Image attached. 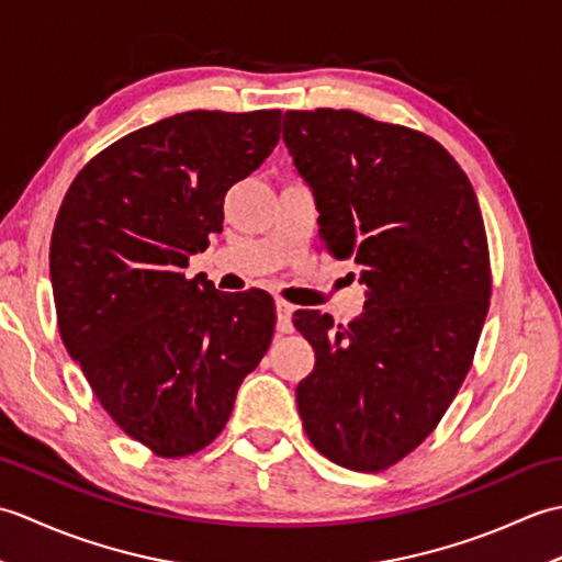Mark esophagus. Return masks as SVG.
<instances>
[{
  "label": "esophagus",
  "instance_id": "1",
  "mask_svg": "<svg viewBox=\"0 0 562 562\" xmlns=\"http://www.w3.org/2000/svg\"><path fill=\"white\" fill-rule=\"evenodd\" d=\"M274 312H278V330L280 333H292L294 324H292V312L294 306L288 302H278L274 304Z\"/></svg>",
  "mask_w": 562,
  "mask_h": 562
}]
</instances>
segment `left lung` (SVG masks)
Instances as JSON below:
<instances>
[{"label": "left lung", "instance_id": "left-lung-1", "mask_svg": "<svg viewBox=\"0 0 562 562\" xmlns=\"http://www.w3.org/2000/svg\"><path fill=\"white\" fill-rule=\"evenodd\" d=\"M282 139L314 190L328 254L355 258L364 312H296L316 352L296 386L312 445L376 473L423 445L469 374L491 254L469 176L437 139L355 111H288Z\"/></svg>", "mask_w": 562, "mask_h": 562}]
</instances>
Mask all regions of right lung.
Instances as JSON below:
<instances>
[{
    "instance_id": "right-lung-1",
    "label": "right lung",
    "mask_w": 562,
    "mask_h": 562,
    "mask_svg": "<svg viewBox=\"0 0 562 562\" xmlns=\"http://www.w3.org/2000/svg\"><path fill=\"white\" fill-rule=\"evenodd\" d=\"M280 111H188L135 130L71 181L50 238L57 326L91 391L157 457L205 449L268 352L274 304L188 280L224 195L270 157Z\"/></svg>"
}]
</instances>
